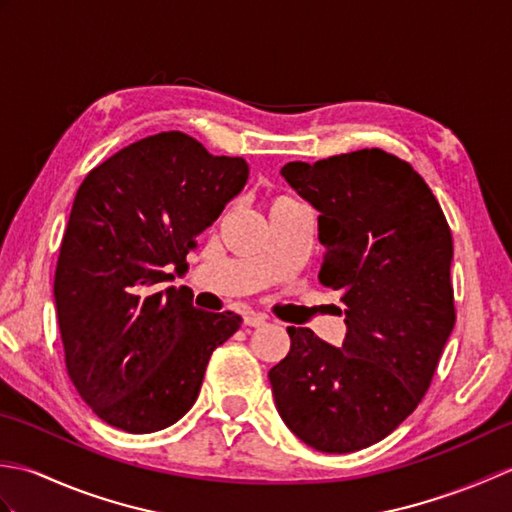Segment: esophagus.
Listing matches in <instances>:
<instances>
[{
	"label": "esophagus",
	"mask_w": 512,
	"mask_h": 512,
	"mask_svg": "<svg viewBox=\"0 0 512 512\" xmlns=\"http://www.w3.org/2000/svg\"><path fill=\"white\" fill-rule=\"evenodd\" d=\"M266 317L264 314H257V312H250L244 317V325L246 328H262V325H266Z\"/></svg>",
	"instance_id": "34e87169"
}]
</instances>
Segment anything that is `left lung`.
I'll list each match as a JSON object with an SVG mask.
<instances>
[{
	"mask_svg": "<svg viewBox=\"0 0 512 512\" xmlns=\"http://www.w3.org/2000/svg\"><path fill=\"white\" fill-rule=\"evenodd\" d=\"M281 176L319 211V279L341 292L347 332L334 347L288 328L290 352L268 372L275 405L308 447L361 451L418 407L453 332L447 217L383 149L288 162Z\"/></svg>",
	"mask_w": 512,
	"mask_h": 512,
	"instance_id": "left-lung-1",
	"label": "left lung"
}]
</instances>
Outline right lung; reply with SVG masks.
Segmentation results:
<instances>
[{
	"instance_id": "right-lung-1",
	"label": "right lung",
	"mask_w": 512,
	"mask_h": 512,
	"mask_svg": "<svg viewBox=\"0 0 512 512\" xmlns=\"http://www.w3.org/2000/svg\"><path fill=\"white\" fill-rule=\"evenodd\" d=\"M244 158L213 156L182 132L147 136L92 169L76 191L54 273L65 365L81 398L127 433L171 427L200 394L235 312H204L187 253L244 189Z\"/></svg>"
}]
</instances>
